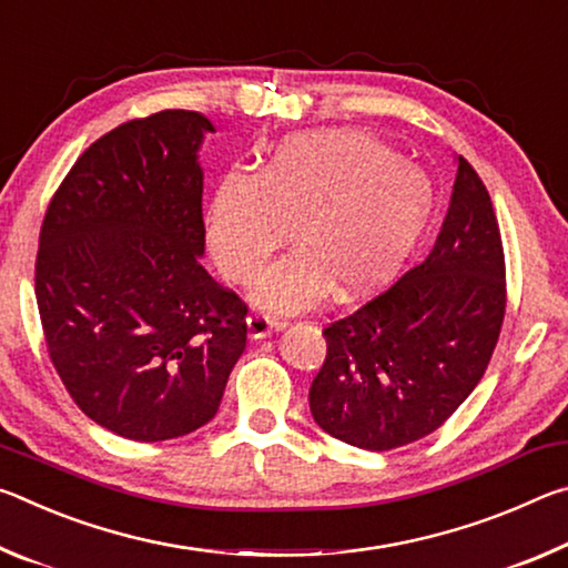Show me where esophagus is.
<instances>
[{
	"instance_id": "esophagus-1",
	"label": "esophagus",
	"mask_w": 568,
	"mask_h": 568,
	"mask_svg": "<svg viewBox=\"0 0 568 568\" xmlns=\"http://www.w3.org/2000/svg\"><path fill=\"white\" fill-rule=\"evenodd\" d=\"M285 321L281 318H273V315L267 313H253L247 315V335L250 338H265V335H271L275 331H283L285 328Z\"/></svg>"
}]
</instances>
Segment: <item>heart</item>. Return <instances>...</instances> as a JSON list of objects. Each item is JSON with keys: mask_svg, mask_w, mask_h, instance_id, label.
I'll use <instances>...</instances> for the list:
<instances>
[{"mask_svg": "<svg viewBox=\"0 0 568 568\" xmlns=\"http://www.w3.org/2000/svg\"><path fill=\"white\" fill-rule=\"evenodd\" d=\"M428 178L363 132H301L257 175L227 172L207 213V243L225 277L250 283L293 227L297 253L265 273L255 301L297 311L328 291L368 295L408 261L428 225Z\"/></svg>", "mask_w": 568, "mask_h": 568, "instance_id": "obj_1", "label": "heart"}]
</instances>
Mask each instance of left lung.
<instances>
[{
    "instance_id": "8db88e82",
    "label": "left lung",
    "mask_w": 568,
    "mask_h": 568,
    "mask_svg": "<svg viewBox=\"0 0 568 568\" xmlns=\"http://www.w3.org/2000/svg\"><path fill=\"white\" fill-rule=\"evenodd\" d=\"M436 245L386 293L323 331L311 413L333 438L390 450L434 434L484 378L506 313V263L491 197L468 160Z\"/></svg>"
}]
</instances>
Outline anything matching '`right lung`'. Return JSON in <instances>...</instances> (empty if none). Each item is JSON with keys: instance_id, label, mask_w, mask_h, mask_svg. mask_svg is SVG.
I'll return each instance as SVG.
<instances>
[{"instance_id": "add662e5", "label": "right lung", "mask_w": 568, "mask_h": 568, "mask_svg": "<svg viewBox=\"0 0 568 568\" xmlns=\"http://www.w3.org/2000/svg\"><path fill=\"white\" fill-rule=\"evenodd\" d=\"M213 122L162 110L102 134L57 187L34 293L67 393L98 426L155 444L213 420L247 305L200 265Z\"/></svg>"}]
</instances>
